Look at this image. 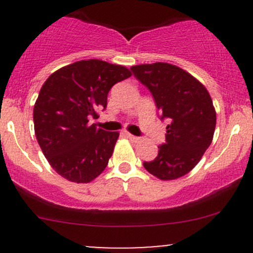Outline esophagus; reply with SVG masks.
I'll return each instance as SVG.
<instances>
[{"label":"esophagus","mask_w":253,"mask_h":253,"mask_svg":"<svg viewBox=\"0 0 253 253\" xmlns=\"http://www.w3.org/2000/svg\"><path fill=\"white\" fill-rule=\"evenodd\" d=\"M125 136H126L128 139H131L132 142H139V139H141V138H139V137L133 136V134L128 133V132H125Z\"/></svg>","instance_id":"obj_1"}]
</instances>
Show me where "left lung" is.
<instances>
[{"instance_id":"obj_1","label":"left lung","mask_w":253,"mask_h":253,"mask_svg":"<svg viewBox=\"0 0 253 253\" xmlns=\"http://www.w3.org/2000/svg\"><path fill=\"white\" fill-rule=\"evenodd\" d=\"M136 78L152 93L162 119H169L165 144L145 170L164 181L188 174L213 141L216 112L206 86L171 63L132 66Z\"/></svg>"}]
</instances>
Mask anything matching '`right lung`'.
<instances>
[{
  "label": "right lung",
  "mask_w": 253,
  "mask_h": 253,
  "mask_svg": "<svg viewBox=\"0 0 253 253\" xmlns=\"http://www.w3.org/2000/svg\"><path fill=\"white\" fill-rule=\"evenodd\" d=\"M131 76L125 66L82 60L45 81L34 105V131L58 175L88 183L105 170L120 133L89 125V119H98V111L106 108L111 86Z\"/></svg>",
  "instance_id": "obj_1"
}]
</instances>
